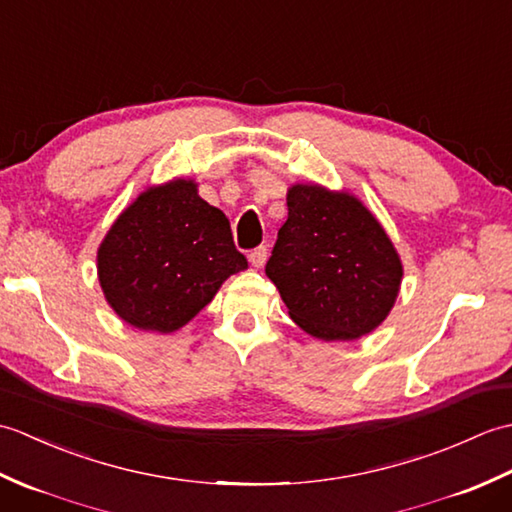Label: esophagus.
Listing matches in <instances>:
<instances>
[{"label": "esophagus", "mask_w": 512, "mask_h": 512, "mask_svg": "<svg viewBox=\"0 0 512 512\" xmlns=\"http://www.w3.org/2000/svg\"><path fill=\"white\" fill-rule=\"evenodd\" d=\"M266 259H268V246H257L255 250H250L248 255V262L255 268H262L266 264Z\"/></svg>", "instance_id": "obj_1"}]
</instances>
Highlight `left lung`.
I'll return each instance as SVG.
<instances>
[{"label":"left lung","mask_w":512,"mask_h":512,"mask_svg":"<svg viewBox=\"0 0 512 512\" xmlns=\"http://www.w3.org/2000/svg\"><path fill=\"white\" fill-rule=\"evenodd\" d=\"M266 275L290 319L321 341H354L387 319L402 262L374 213L347 191L292 184Z\"/></svg>","instance_id":"8db88e82"}]
</instances>
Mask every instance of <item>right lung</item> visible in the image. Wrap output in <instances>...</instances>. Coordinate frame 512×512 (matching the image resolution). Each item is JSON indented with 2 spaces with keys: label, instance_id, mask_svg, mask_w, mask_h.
I'll return each mask as SVG.
<instances>
[{
  "label": "right lung",
  "instance_id": "right-lung-1",
  "mask_svg": "<svg viewBox=\"0 0 512 512\" xmlns=\"http://www.w3.org/2000/svg\"><path fill=\"white\" fill-rule=\"evenodd\" d=\"M99 284L132 328L169 334L187 325L224 281L246 270L228 217L173 178L147 187L116 217L96 253Z\"/></svg>",
  "mask_w": 512,
  "mask_h": 512
}]
</instances>
